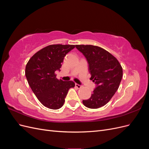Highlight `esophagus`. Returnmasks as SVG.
Masks as SVG:
<instances>
[{
    "mask_svg": "<svg viewBox=\"0 0 149 149\" xmlns=\"http://www.w3.org/2000/svg\"><path fill=\"white\" fill-rule=\"evenodd\" d=\"M75 86H76V88H78V89H80L82 87L81 86L80 84H77V83H76V84H75Z\"/></svg>",
    "mask_w": 149,
    "mask_h": 149,
    "instance_id": "esophagus-1",
    "label": "esophagus"
}]
</instances>
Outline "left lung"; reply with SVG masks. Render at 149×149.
Instances as JSON below:
<instances>
[{
	"label": "left lung",
	"instance_id": "obj_1",
	"mask_svg": "<svg viewBox=\"0 0 149 149\" xmlns=\"http://www.w3.org/2000/svg\"><path fill=\"white\" fill-rule=\"evenodd\" d=\"M76 48L86 58L90 78L96 87L83 104L90 109H97L106 105L118 89L123 78V68L111 54L100 47L91 45H76Z\"/></svg>",
	"mask_w": 149,
	"mask_h": 149
}]
</instances>
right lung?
<instances>
[{
	"instance_id": "obj_1",
	"label": "right lung",
	"mask_w": 149,
	"mask_h": 149,
	"mask_svg": "<svg viewBox=\"0 0 149 149\" xmlns=\"http://www.w3.org/2000/svg\"><path fill=\"white\" fill-rule=\"evenodd\" d=\"M73 45H51L31 57L25 67V76L31 90L42 104L49 109H58L64 104L68 90L74 88L72 81L56 78L66 54Z\"/></svg>"
}]
</instances>
